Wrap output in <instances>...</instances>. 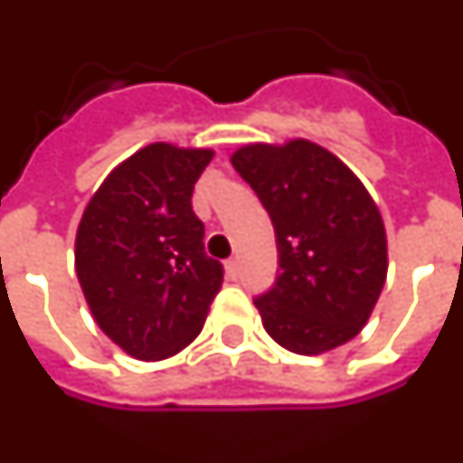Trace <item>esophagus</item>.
Returning <instances> with one entry per match:
<instances>
[{"mask_svg": "<svg viewBox=\"0 0 463 463\" xmlns=\"http://www.w3.org/2000/svg\"><path fill=\"white\" fill-rule=\"evenodd\" d=\"M225 270H228V276L238 278L241 276V260L238 258H231L228 263H225Z\"/></svg>", "mask_w": 463, "mask_h": 463, "instance_id": "34e87169", "label": "esophagus"}]
</instances>
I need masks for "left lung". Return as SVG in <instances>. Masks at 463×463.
I'll use <instances>...</instances> for the list:
<instances>
[{
  "label": "left lung",
  "instance_id": "1",
  "mask_svg": "<svg viewBox=\"0 0 463 463\" xmlns=\"http://www.w3.org/2000/svg\"><path fill=\"white\" fill-rule=\"evenodd\" d=\"M268 210L278 278L253 300L288 351L318 355L366 326L386 283V231L364 183L308 140L245 145L231 157Z\"/></svg>",
  "mask_w": 463,
  "mask_h": 463
}]
</instances>
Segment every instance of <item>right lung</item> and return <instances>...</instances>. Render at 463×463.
<instances>
[{
	"mask_svg": "<svg viewBox=\"0 0 463 463\" xmlns=\"http://www.w3.org/2000/svg\"><path fill=\"white\" fill-rule=\"evenodd\" d=\"M213 150L153 142L118 165L77 228L74 268L97 326L132 358L163 361L203 331L222 286L193 187Z\"/></svg>",
	"mask_w": 463,
	"mask_h": 463,
	"instance_id": "right-lung-1",
	"label": "right lung"
}]
</instances>
